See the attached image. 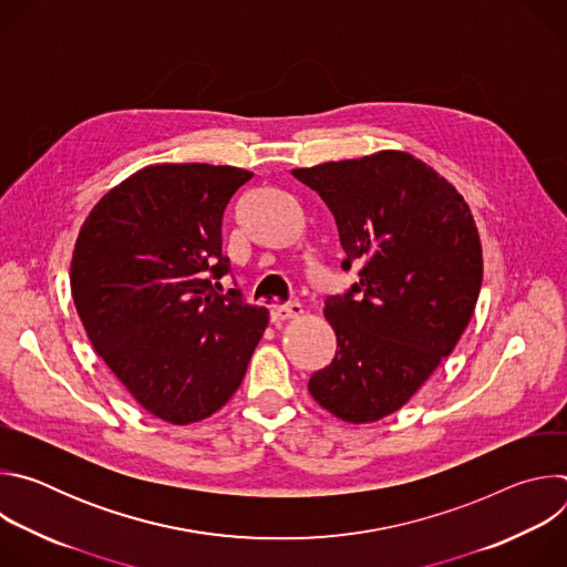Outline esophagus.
Instances as JSON below:
<instances>
[{
  "mask_svg": "<svg viewBox=\"0 0 567 567\" xmlns=\"http://www.w3.org/2000/svg\"><path fill=\"white\" fill-rule=\"evenodd\" d=\"M302 313V305L300 302H289L282 307H274L271 309V320L280 322V320H289V318H298Z\"/></svg>",
  "mask_w": 567,
  "mask_h": 567,
  "instance_id": "obj_1",
  "label": "esophagus"
}]
</instances>
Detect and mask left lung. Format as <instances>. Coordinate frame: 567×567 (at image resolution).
I'll use <instances>...</instances> for the list:
<instances>
[{"mask_svg": "<svg viewBox=\"0 0 567 567\" xmlns=\"http://www.w3.org/2000/svg\"><path fill=\"white\" fill-rule=\"evenodd\" d=\"M291 175L337 219L359 282L326 300L337 354L309 392L350 424L399 411L453 352L482 285V247L464 197L424 161L381 150Z\"/></svg>", "mask_w": 567, "mask_h": 567, "instance_id": "1", "label": "left lung"}]
</instances>
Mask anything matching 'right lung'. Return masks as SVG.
<instances>
[{"label": "right lung", "mask_w": 567, "mask_h": 567, "mask_svg": "<svg viewBox=\"0 0 567 567\" xmlns=\"http://www.w3.org/2000/svg\"><path fill=\"white\" fill-rule=\"evenodd\" d=\"M251 177L233 166H147L78 233L71 296L85 332L127 392L168 424L219 411L267 330L265 307L212 287L230 271L224 210Z\"/></svg>", "instance_id": "1"}]
</instances>
